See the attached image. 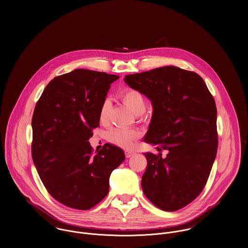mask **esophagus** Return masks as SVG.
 <instances>
[{
  "label": "esophagus",
  "mask_w": 248,
  "mask_h": 248,
  "mask_svg": "<svg viewBox=\"0 0 248 248\" xmlns=\"http://www.w3.org/2000/svg\"><path fill=\"white\" fill-rule=\"evenodd\" d=\"M135 155V152H132V151H125V155L127 158L133 156Z\"/></svg>",
  "instance_id": "34e87169"
}]
</instances>
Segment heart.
Instances as JSON below:
<instances>
[{
  "label": "heart",
  "mask_w": 248,
  "mask_h": 248,
  "mask_svg": "<svg viewBox=\"0 0 248 248\" xmlns=\"http://www.w3.org/2000/svg\"><path fill=\"white\" fill-rule=\"evenodd\" d=\"M119 97L122 102L136 114H141L146 109V100L144 95L138 90L124 89L119 93ZM109 103L104 101L100 108L99 117L101 122H106L108 118ZM140 134L138 131L127 129L124 127H115L110 129L106 135L108 141L121 148H131L140 138Z\"/></svg>",
  "instance_id": "obj_1"
}]
</instances>
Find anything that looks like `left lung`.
<instances>
[{
  "label": "left lung",
  "mask_w": 248,
  "mask_h": 248,
  "mask_svg": "<svg viewBox=\"0 0 248 248\" xmlns=\"http://www.w3.org/2000/svg\"><path fill=\"white\" fill-rule=\"evenodd\" d=\"M124 80L154 108L144 140L159 153L145 154L142 190L157 208L177 211L198 198L212 169L217 150L214 97L198 73L173 66L129 74ZM162 149L170 151L164 159Z\"/></svg>",
  "instance_id": "obj_1"
}]
</instances>
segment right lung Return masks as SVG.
<instances>
[{"label": "right lung", "instance_id": "add662e5", "mask_svg": "<svg viewBox=\"0 0 248 248\" xmlns=\"http://www.w3.org/2000/svg\"><path fill=\"white\" fill-rule=\"evenodd\" d=\"M119 76L74 70L54 77L36 103L31 155L49 195L77 210H89L108 193L111 172L125 159L111 144L93 152L89 140L99 126L100 108Z\"/></svg>", "mask_w": 248, "mask_h": 248}]
</instances>
